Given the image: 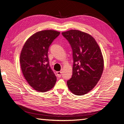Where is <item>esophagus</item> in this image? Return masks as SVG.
I'll return each instance as SVG.
<instances>
[{
  "label": "esophagus",
  "instance_id": "34e87169",
  "mask_svg": "<svg viewBox=\"0 0 124 124\" xmlns=\"http://www.w3.org/2000/svg\"><path fill=\"white\" fill-rule=\"evenodd\" d=\"M56 75L58 78H60L62 75V72L61 71H58L56 72Z\"/></svg>",
  "mask_w": 124,
  "mask_h": 124
}]
</instances>
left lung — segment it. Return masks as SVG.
Masks as SVG:
<instances>
[{"label": "left lung", "mask_w": 124, "mask_h": 124, "mask_svg": "<svg viewBox=\"0 0 124 124\" xmlns=\"http://www.w3.org/2000/svg\"><path fill=\"white\" fill-rule=\"evenodd\" d=\"M62 34L68 41L73 52V73L67 81L68 88L76 95H84L93 89L101 78L104 69L102 53L89 34L71 30Z\"/></svg>", "instance_id": "8db88e82"}]
</instances>
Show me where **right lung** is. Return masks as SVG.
Wrapping results in <instances>:
<instances>
[{
    "label": "right lung",
    "mask_w": 124,
    "mask_h": 124,
    "mask_svg": "<svg viewBox=\"0 0 124 124\" xmlns=\"http://www.w3.org/2000/svg\"><path fill=\"white\" fill-rule=\"evenodd\" d=\"M60 33L52 30L37 32L27 40L21 50L20 63L23 75L28 84L39 92L49 91L56 83L47 53L51 44Z\"/></svg>",
    "instance_id": "right-lung-1"
}]
</instances>
